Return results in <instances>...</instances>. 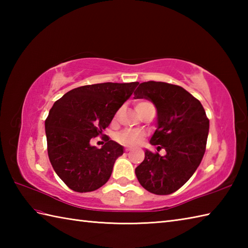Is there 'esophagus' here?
<instances>
[{"mask_svg":"<svg viewBox=\"0 0 248 248\" xmlns=\"http://www.w3.org/2000/svg\"><path fill=\"white\" fill-rule=\"evenodd\" d=\"M131 151V147L130 146H125V152Z\"/></svg>","mask_w":248,"mask_h":248,"instance_id":"esophagus-1","label":"esophagus"}]
</instances>
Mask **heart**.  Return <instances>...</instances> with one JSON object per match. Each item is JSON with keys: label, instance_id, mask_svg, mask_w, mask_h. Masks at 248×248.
I'll use <instances>...</instances> for the list:
<instances>
[{"label": "heart", "instance_id": "obj_1", "mask_svg": "<svg viewBox=\"0 0 248 248\" xmlns=\"http://www.w3.org/2000/svg\"><path fill=\"white\" fill-rule=\"evenodd\" d=\"M146 104H150V102L148 101L138 102L136 103V109L144 107ZM144 135H145L144 132L140 130L125 129L116 135V139H117V140H119L120 143H123L124 145H136L144 139Z\"/></svg>", "mask_w": 248, "mask_h": 248}]
</instances>
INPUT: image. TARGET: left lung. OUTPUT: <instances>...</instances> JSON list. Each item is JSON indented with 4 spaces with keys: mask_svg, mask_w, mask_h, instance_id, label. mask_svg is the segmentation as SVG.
Masks as SVG:
<instances>
[{
    "mask_svg": "<svg viewBox=\"0 0 248 248\" xmlns=\"http://www.w3.org/2000/svg\"><path fill=\"white\" fill-rule=\"evenodd\" d=\"M134 98L147 99L155 104L156 129L150 144L166 151L165 155H160L146 149L145 159L135 168V175L148 192L170 195L193 176L202 162L209 119L202 103L181 86L144 82L136 88Z\"/></svg>",
    "mask_w": 248,
    "mask_h": 248,
    "instance_id": "1",
    "label": "left lung"
}]
</instances>
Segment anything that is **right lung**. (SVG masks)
<instances>
[{"instance_id": "add662e5", "label": "right lung", "mask_w": 248, "mask_h": 248, "mask_svg": "<svg viewBox=\"0 0 248 248\" xmlns=\"http://www.w3.org/2000/svg\"><path fill=\"white\" fill-rule=\"evenodd\" d=\"M138 84L108 82L78 87L50 109L45 124L49 159L72 191L93 192L108 182L124 147L107 136L99 149L91 140L102 135Z\"/></svg>"}]
</instances>
